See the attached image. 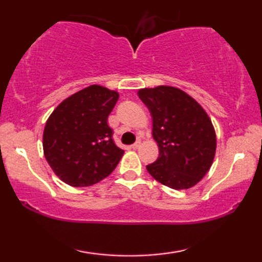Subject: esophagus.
<instances>
[{"label": "esophagus", "mask_w": 262, "mask_h": 262, "mask_svg": "<svg viewBox=\"0 0 262 262\" xmlns=\"http://www.w3.org/2000/svg\"><path fill=\"white\" fill-rule=\"evenodd\" d=\"M140 145H141V141H136L135 143L132 144V148H133V149H137V148L140 147Z\"/></svg>", "instance_id": "obj_1"}]
</instances>
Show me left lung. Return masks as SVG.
Wrapping results in <instances>:
<instances>
[{"label":"left lung","mask_w":262,"mask_h":262,"mask_svg":"<svg viewBox=\"0 0 262 262\" xmlns=\"http://www.w3.org/2000/svg\"><path fill=\"white\" fill-rule=\"evenodd\" d=\"M152 118L159 156L147 165L155 179L173 189L200 181L214 161L216 135L208 114L180 89L157 86L137 92Z\"/></svg>","instance_id":"obj_1"}]
</instances>
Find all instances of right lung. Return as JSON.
<instances>
[{
	"mask_svg": "<svg viewBox=\"0 0 262 262\" xmlns=\"http://www.w3.org/2000/svg\"><path fill=\"white\" fill-rule=\"evenodd\" d=\"M119 94L91 85L64 99L53 111L43 130V154L66 184L85 187L112 173L123 155L113 141L107 118Z\"/></svg>",
	"mask_w": 262,
	"mask_h": 262,
	"instance_id": "obj_1",
	"label": "right lung"
}]
</instances>
